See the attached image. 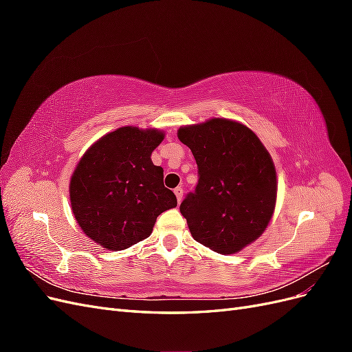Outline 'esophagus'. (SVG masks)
Listing matches in <instances>:
<instances>
[{"mask_svg":"<svg viewBox=\"0 0 352 352\" xmlns=\"http://www.w3.org/2000/svg\"><path fill=\"white\" fill-rule=\"evenodd\" d=\"M175 195H176V198H177L179 202L182 201V198H184V188H182V186H177V188L175 189Z\"/></svg>","mask_w":352,"mask_h":352,"instance_id":"34e87169","label":"esophagus"}]
</instances>
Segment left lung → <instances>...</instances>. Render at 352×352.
I'll list each match as a JSON object with an SVG mask.
<instances>
[{
  "mask_svg": "<svg viewBox=\"0 0 352 352\" xmlns=\"http://www.w3.org/2000/svg\"><path fill=\"white\" fill-rule=\"evenodd\" d=\"M198 184L180 204L192 238L219 254H235L267 228L278 194L273 160L250 127L228 119L184 126Z\"/></svg>",
  "mask_w": 352,
  "mask_h": 352,
  "instance_id": "8db88e82",
  "label": "left lung"
}]
</instances>
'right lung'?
Masks as SVG:
<instances>
[{
    "mask_svg": "<svg viewBox=\"0 0 352 352\" xmlns=\"http://www.w3.org/2000/svg\"><path fill=\"white\" fill-rule=\"evenodd\" d=\"M164 133L123 126L83 154L70 179L73 216L100 247L120 251L151 235L163 211L177 206L151 153Z\"/></svg>",
    "mask_w": 352,
    "mask_h": 352,
    "instance_id": "add662e5",
    "label": "right lung"
}]
</instances>
